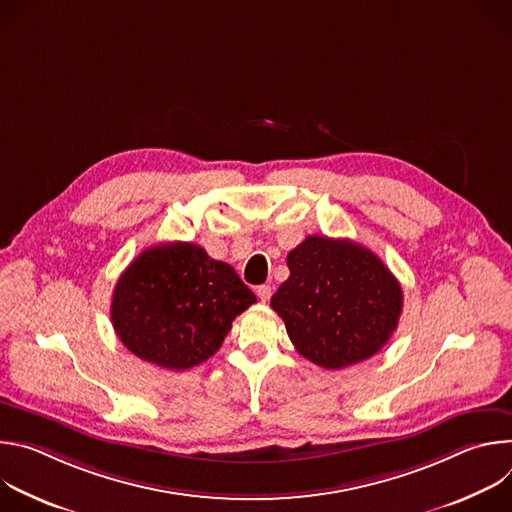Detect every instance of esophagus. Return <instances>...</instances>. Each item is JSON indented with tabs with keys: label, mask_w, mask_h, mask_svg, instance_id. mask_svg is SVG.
<instances>
[{
	"label": "esophagus",
	"mask_w": 512,
	"mask_h": 512,
	"mask_svg": "<svg viewBox=\"0 0 512 512\" xmlns=\"http://www.w3.org/2000/svg\"><path fill=\"white\" fill-rule=\"evenodd\" d=\"M271 294H273L271 285H259V287H257V296H259V300H261V302H269Z\"/></svg>",
	"instance_id": "esophagus-1"
}]
</instances>
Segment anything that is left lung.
I'll return each instance as SVG.
<instances>
[{"label":"left lung","instance_id":"1","mask_svg":"<svg viewBox=\"0 0 512 512\" xmlns=\"http://www.w3.org/2000/svg\"><path fill=\"white\" fill-rule=\"evenodd\" d=\"M289 277L271 298L296 350L340 371L377 354L403 310V289L367 247L308 237L287 255Z\"/></svg>","mask_w":512,"mask_h":512}]
</instances>
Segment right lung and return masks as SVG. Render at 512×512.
Returning a JSON list of instances; mask_svg holds the SVG:
<instances>
[{"mask_svg":"<svg viewBox=\"0 0 512 512\" xmlns=\"http://www.w3.org/2000/svg\"><path fill=\"white\" fill-rule=\"evenodd\" d=\"M257 298L237 271L194 243H162L121 273L111 322L141 360L186 371L221 348L233 320Z\"/></svg>","mask_w":512,"mask_h":512,"instance_id":"add662e5","label":"right lung"}]
</instances>
